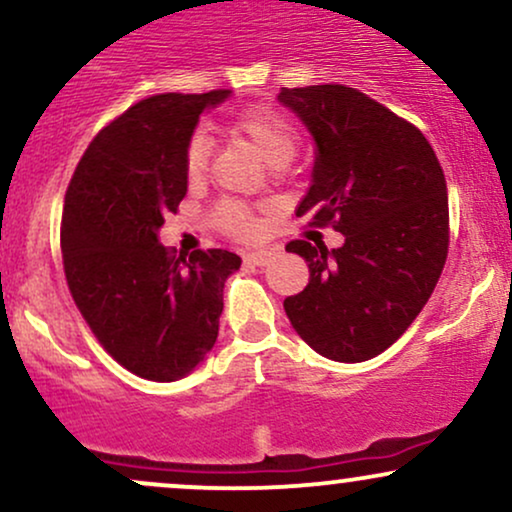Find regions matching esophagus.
Segmentation results:
<instances>
[{
	"mask_svg": "<svg viewBox=\"0 0 512 512\" xmlns=\"http://www.w3.org/2000/svg\"><path fill=\"white\" fill-rule=\"evenodd\" d=\"M245 264H252V267H264V264L272 262V252L269 250H255V252H245L243 255Z\"/></svg>",
	"mask_w": 512,
	"mask_h": 512,
	"instance_id": "1",
	"label": "esophagus"
}]
</instances>
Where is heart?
Segmentation results:
<instances>
[{"label": "heart", "mask_w": 512, "mask_h": 512, "mask_svg": "<svg viewBox=\"0 0 512 512\" xmlns=\"http://www.w3.org/2000/svg\"><path fill=\"white\" fill-rule=\"evenodd\" d=\"M231 133L245 140L255 155L269 166L288 164L298 150V133L286 116L272 107H252L236 116L231 123ZM186 176L190 181H200L209 164V138L202 131L193 133L186 145ZM217 221L224 231L238 238H255L260 233L255 214L243 202H221L217 207Z\"/></svg>", "instance_id": "heart-1"}]
</instances>
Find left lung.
Listing matches in <instances>:
<instances>
[{"instance_id":"1","label":"left lung","mask_w":512,"mask_h":512,"mask_svg":"<svg viewBox=\"0 0 512 512\" xmlns=\"http://www.w3.org/2000/svg\"><path fill=\"white\" fill-rule=\"evenodd\" d=\"M315 140L312 183L295 214L343 233L341 248L286 245L310 267L283 300L315 353L365 362L393 346L427 305L448 255V188L422 131L346 85L281 88Z\"/></svg>"}]
</instances>
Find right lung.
Segmentation results:
<instances>
[{
	"label": "right lung",
	"mask_w": 512,
	"mask_h": 512,
	"mask_svg": "<svg viewBox=\"0 0 512 512\" xmlns=\"http://www.w3.org/2000/svg\"><path fill=\"white\" fill-rule=\"evenodd\" d=\"M231 90L147 97L95 135L73 171L61 217L69 291L104 350L128 372L176 381L219 336L229 250L178 257L159 243L186 197V145L200 114Z\"/></svg>",
	"instance_id": "obj_1"
}]
</instances>
